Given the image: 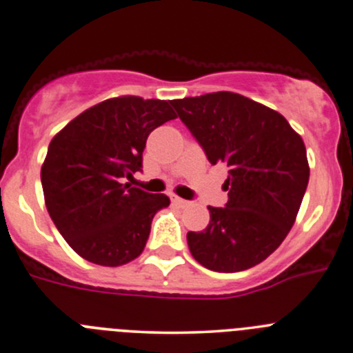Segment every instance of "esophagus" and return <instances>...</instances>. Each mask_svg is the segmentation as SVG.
Returning <instances> with one entry per match:
<instances>
[{
	"label": "esophagus",
	"mask_w": 353,
	"mask_h": 353,
	"mask_svg": "<svg viewBox=\"0 0 353 353\" xmlns=\"http://www.w3.org/2000/svg\"><path fill=\"white\" fill-rule=\"evenodd\" d=\"M172 203L176 205V207H180V208H187V207H190V201L183 200V198H180V196H176V195L172 196Z\"/></svg>",
	"instance_id": "obj_1"
}]
</instances>
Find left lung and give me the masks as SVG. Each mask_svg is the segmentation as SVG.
<instances>
[{"mask_svg":"<svg viewBox=\"0 0 353 353\" xmlns=\"http://www.w3.org/2000/svg\"><path fill=\"white\" fill-rule=\"evenodd\" d=\"M212 165L225 163L223 208L208 207L203 232H188L193 259L213 272L247 270L272 255L294 227L308 185L307 150L275 110L230 91L173 100Z\"/></svg>","mask_w":353,"mask_h":353,"instance_id":"1","label":"left lung"}]
</instances>
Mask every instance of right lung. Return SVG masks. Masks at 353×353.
Returning a JSON list of instances; mask_svg holds the SVG:
<instances>
[{
    "instance_id": "add662e5",
    "label": "right lung",
    "mask_w": 353,
    "mask_h": 353,
    "mask_svg": "<svg viewBox=\"0 0 353 353\" xmlns=\"http://www.w3.org/2000/svg\"><path fill=\"white\" fill-rule=\"evenodd\" d=\"M173 118L168 101L110 98L51 140L41 166L45 203L63 239L85 260L120 267L141 255L153 216L170 198L125 178L141 170L148 134Z\"/></svg>"
}]
</instances>
